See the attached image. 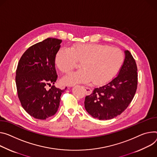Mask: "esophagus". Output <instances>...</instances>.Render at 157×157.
I'll list each match as a JSON object with an SVG mask.
<instances>
[{
  "mask_svg": "<svg viewBox=\"0 0 157 157\" xmlns=\"http://www.w3.org/2000/svg\"><path fill=\"white\" fill-rule=\"evenodd\" d=\"M84 89L85 90V93H86V94H90L91 93V92H92V90L89 87H85V86H84Z\"/></svg>",
  "mask_w": 157,
  "mask_h": 157,
  "instance_id": "obj_1",
  "label": "esophagus"
}]
</instances>
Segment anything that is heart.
<instances>
[{
	"instance_id": "1",
	"label": "heart",
	"mask_w": 157,
	"mask_h": 157,
	"mask_svg": "<svg viewBox=\"0 0 157 157\" xmlns=\"http://www.w3.org/2000/svg\"><path fill=\"white\" fill-rule=\"evenodd\" d=\"M123 56L120 50L105 45L80 44L71 50L61 48L55 56V64L62 73H68L80 63L81 70L63 78L66 85L79 82L101 84L106 82L121 67Z\"/></svg>"
}]
</instances>
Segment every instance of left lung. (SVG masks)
<instances>
[{
    "mask_svg": "<svg viewBox=\"0 0 157 157\" xmlns=\"http://www.w3.org/2000/svg\"><path fill=\"white\" fill-rule=\"evenodd\" d=\"M124 53L125 59L117 76L94 88L85 98V109L94 118L107 120L121 115L134 98L138 85L137 66L130 51Z\"/></svg>",
    "mask_w": 157,
    "mask_h": 157,
    "instance_id": "1",
    "label": "left lung"
}]
</instances>
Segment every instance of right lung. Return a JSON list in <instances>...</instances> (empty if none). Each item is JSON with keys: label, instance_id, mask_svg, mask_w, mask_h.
Masks as SVG:
<instances>
[{"label": "right lung", "instance_id": "obj_1", "mask_svg": "<svg viewBox=\"0 0 157 157\" xmlns=\"http://www.w3.org/2000/svg\"><path fill=\"white\" fill-rule=\"evenodd\" d=\"M62 40L49 37L28 48L16 69L17 95L22 106L29 115L46 120L58 111L64 90L54 85L58 78L55 56ZM51 86L48 89L47 87Z\"/></svg>", "mask_w": 157, "mask_h": 157}]
</instances>
